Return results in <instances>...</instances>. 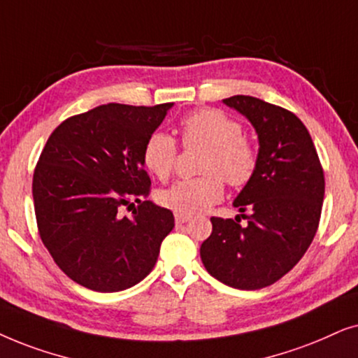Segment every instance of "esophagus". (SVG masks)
Returning <instances> with one entry per match:
<instances>
[{"instance_id":"obj_1","label":"esophagus","mask_w":358,"mask_h":358,"mask_svg":"<svg viewBox=\"0 0 358 358\" xmlns=\"http://www.w3.org/2000/svg\"><path fill=\"white\" fill-rule=\"evenodd\" d=\"M192 216H188V214H175V222L176 224H185L188 222Z\"/></svg>"}]
</instances>
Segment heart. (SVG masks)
I'll list each match as a JSON object with an SVG mask.
<instances>
[{"mask_svg":"<svg viewBox=\"0 0 358 358\" xmlns=\"http://www.w3.org/2000/svg\"><path fill=\"white\" fill-rule=\"evenodd\" d=\"M182 139L185 145H203L208 152L203 157L199 178L178 180L162 189V206L176 214H198L221 201L222 180L229 187H244L252 180L259 157L255 147L244 137V129L236 119L219 109H198L182 119ZM176 142L164 131H155L145 141L142 162L152 175L166 180L175 166Z\"/></svg>","mask_w":358,"mask_h":358,"instance_id":"obj_1","label":"heart"}]
</instances>
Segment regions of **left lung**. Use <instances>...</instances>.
<instances>
[{"label":"left lung","mask_w":358,"mask_h":358,"mask_svg":"<svg viewBox=\"0 0 358 358\" xmlns=\"http://www.w3.org/2000/svg\"><path fill=\"white\" fill-rule=\"evenodd\" d=\"M222 103L254 126L259 164L234 199L247 224L241 226L239 216L211 217L213 232L199 254L219 282L260 289L287 275L311 245L321 217L324 171L306 126L292 111L244 94Z\"/></svg>","instance_id":"obj_1"}]
</instances>
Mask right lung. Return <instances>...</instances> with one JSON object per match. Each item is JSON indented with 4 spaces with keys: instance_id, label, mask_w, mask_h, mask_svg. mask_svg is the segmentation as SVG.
Wrapping results in <instances>:
<instances>
[{
    "instance_id": "add662e5",
    "label": "right lung",
    "mask_w": 358,
    "mask_h": 358,
    "mask_svg": "<svg viewBox=\"0 0 358 358\" xmlns=\"http://www.w3.org/2000/svg\"><path fill=\"white\" fill-rule=\"evenodd\" d=\"M171 106L103 104L62 122L42 150L32 180L41 239L85 288L114 293L142 282L175 226L170 209L144 201L150 178L142 162ZM121 207L133 209L129 218Z\"/></svg>"
}]
</instances>
